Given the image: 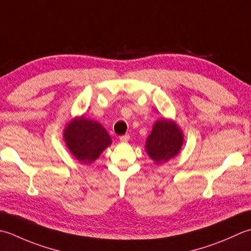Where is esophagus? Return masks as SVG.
Masks as SVG:
<instances>
[{
  "mask_svg": "<svg viewBox=\"0 0 251 251\" xmlns=\"http://www.w3.org/2000/svg\"><path fill=\"white\" fill-rule=\"evenodd\" d=\"M129 140H130V135H129V134L122 135V136L119 137V141H120L121 143H126V142H129Z\"/></svg>",
  "mask_w": 251,
  "mask_h": 251,
  "instance_id": "1",
  "label": "esophagus"
}]
</instances>
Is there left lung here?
Returning <instances> with one entry per match:
<instances>
[{
	"mask_svg": "<svg viewBox=\"0 0 251 251\" xmlns=\"http://www.w3.org/2000/svg\"><path fill=\"white\" fill-rule=\"evenodd\" d=\"M184 144V134L180 126L172 119L157 120L145 143L147 155L157 165H161L175 158Z\"/></svg>",
	"mask_w": 251,
	"mask_h": 251,
	"instance_id": "left-lung-1",
	"label": "left lung"
}]
</instances>
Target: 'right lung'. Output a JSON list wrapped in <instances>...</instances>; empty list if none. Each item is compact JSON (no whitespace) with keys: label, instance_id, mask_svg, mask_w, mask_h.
I'll list each match as a JSON object with an SVG mask.
<instances>
[{"label":"right lung","instance_id":"add662e5","mask_svg":"<svg viewBox=\"0 0 251 251\" xmlns=\"http://www.w3.org/2000/svg\"><path fill=\"white\" fill-rule=\"evenodd\" d=\"M63 136L70 154L83 165H91L111 145V139L105 127L83 115L68 122Z\"/></svg>","mask_w":251,"mask_h":251}]
</instances>
